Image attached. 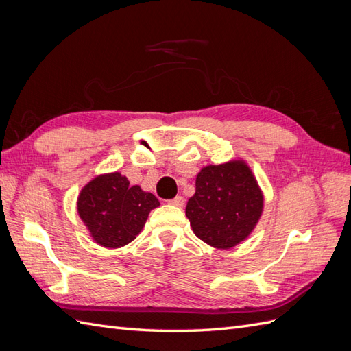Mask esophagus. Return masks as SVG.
Masks as SVG:
<instances>
[{
  "label": "esophagus",
  "instance_id": "34e87169",
  "mask_svg": "<svg viewBox=\"0 0 351 351\" xmlns=\"http://www.w3.org/2000/svg\"><path fill=\"white\" fill-rule=\"evenodd\" d=\"M168 204H169V205H174V206H178V208H182V206L184 205V197H183V196H176L174 199H169Z\"/></svg>",
  "mask_w": 351,
  "mask_h": 351
}]
</instances>
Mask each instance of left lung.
I'll return each instance as SVG.
<instances>
[{"label": "left lung", "mask_w": 351, "mask_h": 351, "mask_svg": "<svg viewBox=\"0 0 351 351\" xmlns=\"http://www.w3.org/2000/svg\"><path fill=\"white\" fill-rule=\"evenodd\" d=\"M263 197L247 165L240 161L205 167L186 215L195 234L218 249L246 239L262 214Z\"/></svg>", "instance_id": "1"}]
</instances>
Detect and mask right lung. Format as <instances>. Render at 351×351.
<instances>
[{"instance_id": "1", "label": "right lung", "mask_w": 351, "mask_h": 351, "mask_svg": "<svg viewBox=\"0 0 351 351\" xmlns=\"http://www.w3.org/2000/svg\"><path fill=\"white\" fill-rule=\"evenodd\" d=\"M156 206L159 202L152 193L130 186L119 173L92 180L77 200L80 218L93 240L105 247H121L134 240Z\"/></svg>"}]
</instances>
